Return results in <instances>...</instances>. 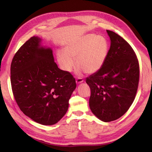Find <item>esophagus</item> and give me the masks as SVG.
<instances>
[{
	"instance_id": "1",
	"label": "esophagus",
	"mask_w": 152,
	"mask_h": 152,
	"mask_svg": "<svg viewBox=\"0 0 152 152\" xmlns=\"http://www.w3.org/2000/svg\"><path fill=\"white\" fill-rule=\"evenodd\" d=\"M83 81H84L83 79L82 78H80V77H78V78H77V79H76V84H77L82 83Z\"/></svg>"
}]
</instances>
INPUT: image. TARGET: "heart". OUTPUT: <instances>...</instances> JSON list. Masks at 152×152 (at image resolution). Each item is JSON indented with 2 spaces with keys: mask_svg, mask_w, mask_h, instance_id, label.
<instances>
[{
  "mask_svg": "<svg viewBox=\"0 0 152 152\" xmlns=\"http://www.w3.org/2000/svg\"><path fill=\"white\" fill-rule=\"evenodd\" d=\"M109 44L102 36L88 34L69 42L65 52L57 53V60L63 70L69 73L75 66L76 60L77 71L91 75L97 72L107 57Z\"/></svg>",
  "mask_w": 152,
  "mask_h": 152,
  "instance_id": "1",
  "label": "heart"
}]
</instances>
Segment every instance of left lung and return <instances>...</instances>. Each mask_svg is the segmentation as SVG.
<instances>
[{
  "label": "left lung",
  "mask_w": 152,
  "mask_h": 152,
  "mask_svg": "<svg viewBox=\"0 0 152 152\" xmlns=\"http://www.w3.org/2000/svg\"><path fill=\"white\" fill-rule=\"evenodd\" d=\"M111 43L102 67L86 79L91 88L89 107L101 121L110 122L129 110L136 95L139 65L131 46L113 31L107 30Z\"/></svg>",
  "instance_id": "8db88e82"
}]
</instances>
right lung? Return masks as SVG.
<instances>
[{"label": "right lung", "mask_w": 152, "mask_h": 152, "mask_svg": "<svg viewBox=\"0 0 152 152\" xmlns=\"http://www.w3.org/2000/svg\"><path fill=\"white\" fill-rule=\"evenodd\" d=\"M31 37L15 53L11 67L15 99L23 113L42 125L58 123L66 113L76 87L69 73L58 68L50 47Z\"/></svg>", "instance_id": "add662e5"}]
</instances>
